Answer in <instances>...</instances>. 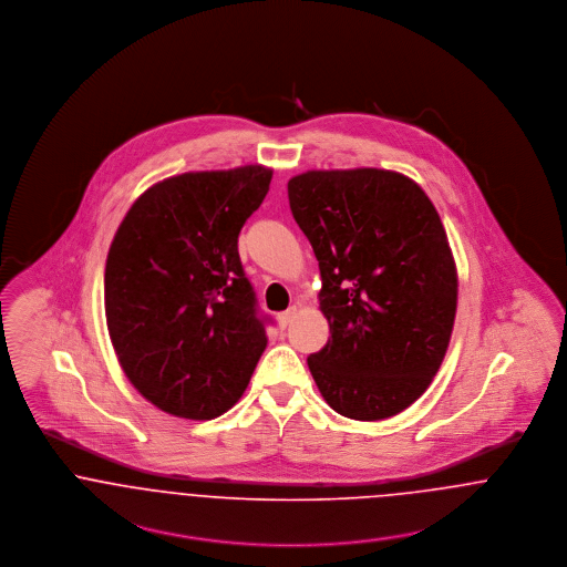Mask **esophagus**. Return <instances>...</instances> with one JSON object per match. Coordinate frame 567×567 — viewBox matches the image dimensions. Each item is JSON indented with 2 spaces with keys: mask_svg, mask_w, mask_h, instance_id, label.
Masks as SVG:
<instances>
[{
  "mask_svg": "<svg viewBox=\"0 0 567 567\" xmlns=\"http://www.w3.org/2000/svg\"><path fill=\"white\" fill-rule=\"evenodd\" d=\"M297 317V306H291L289 310H285V312H280L276 319H278V324L282 327V329H287L289 324L293 323V319Z\"/></svg>",
  "mask_w": 567,
  "mask_h": 567,
  "instance_id": "obj_1",
  "label": "esophagus"
}]
</instances>
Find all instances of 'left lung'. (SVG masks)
<instances>
[{
    "mask_svg": "<svg viewBox=\"0 0 567 567\" xmlns=\"http://www.w3.org/2000/svg\"><path fill=\"white\" fill-rule=\"evenodd\" d=\"M289 204L321 270L323 349L308 368L324 402L382 421L432 384L457 312V268L432 199L391 169H310Z\"/></svg>",
    "mask_w": 567,
    "mask_h": 567,
    "instance_id": "left-lung-1",
    "label": "left lung"
}]
</instances>
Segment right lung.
I'll use <instances>...</instances> for the list:
<instances>
[{
    "label": "right lung",
    "mask_w": 567,
    "mask_h": 567,
    "mask_svg": "<svg viewBox=\"0 0 567 567\" xmlns=\"http://www.w3.org/2000/svg\"><path fill=\"white\" fill-rule=\"evenodd\" d=\"M270 181L264 165L165 178L135 199L110 244L112 347L137 393L167 414L227 412L268 347L238 236Z\"/></svg>",
    "instance_id": "1"
}]
</instances>
